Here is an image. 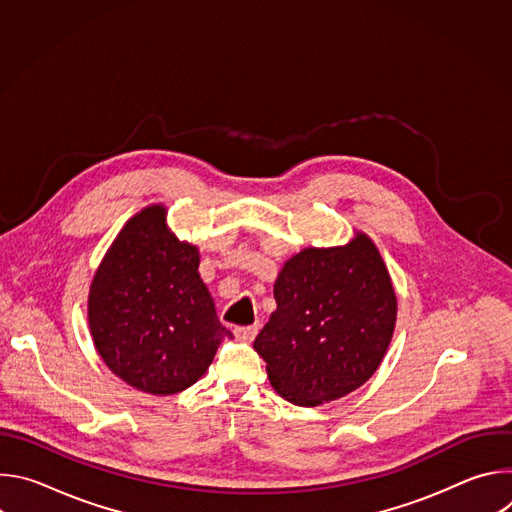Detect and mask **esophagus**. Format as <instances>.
Masks as SVG:
<instances>
[{"label": "esophagus", "mask_w": 512, "mask_h": 512, "mask_svg": "<svg viewBox=\"0 0 512 512\" xmlns=\"http://www.w3.org/2000/svg\"><path fill=\"white\" fill-rule=\"evenodd\" d=\"M257 332H259L257 326H239L235 328V338L243 342H251L257 336Z\"/></svg>", "instance_id": "esophagus-1"}]
</instances>
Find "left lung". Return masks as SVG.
<instances>
[{
    "mask_svg": "<svg viewBox=\"0 0 512 512\" xmlns=\"http://www.w3.org/2000/svg\"><path fill=\"white\" fill-rule=\"evenodd\" d=\"M275 312L253 342L271 387L289 403L316 407L367 383L397 322L389 269L369 235L340 247H306L273 285Z\"/></svg>",
    "mask_w": 512,
    "mask_h": 512,
    "instance_id": "left-lung-1",
    "label": "left lung"
}]
</instances>
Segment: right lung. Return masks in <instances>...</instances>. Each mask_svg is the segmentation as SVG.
<instances>
[{"instance_id": "add662e5", "label": "right lung", "mask_w": 512, "mask_h": 512, "mask_svg": "<svg viewBox=\"0 0 512 512\" xmlns=\"http://www.w3.org/2000/svg\"><path fill=\"white\" fill-rule=\"evenodd\" d=\"M166 214L150 204L129 218L93 277L87 312L109 371L160 397L192 387L231 336L200 279L198 247L172 233Z\"/></svg>"}]
</instances>
